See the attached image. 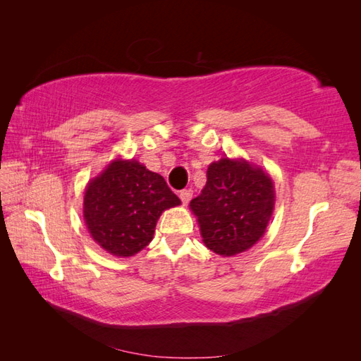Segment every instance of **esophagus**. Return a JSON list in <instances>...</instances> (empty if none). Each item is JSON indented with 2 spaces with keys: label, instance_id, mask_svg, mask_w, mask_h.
<instances>
[{
  "label": "esophagus",
  "instance_id": "1",
  "mask_svg": "<svg viewBox=\"0 0 361 361\" xmlns=\"http://www.w3.org/2000/svg\"><path fill=\"white\" fill-rule=\"evenodd\" d=\"M178 195H180V198H181L183 204H188L190 198H192V190H190V189H183Z\"/></svg>",
  "mask_w": 361,
  "mask_h": 361
}]
</instances>
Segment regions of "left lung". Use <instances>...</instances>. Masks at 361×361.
Listing matches in <instances>:
<instances>
[{"mask_svg": "<svg viewBox=\"0 0 361 361\" xmlns=\"http://www.w3.org/2000/svg\"><path fill=\"white\" fill-rule=\"evenodd\" d=\"M202 194L190 202L203 242L220 256L247 251L264 235L274 209L273 181L245 159L221 158L208 167Z\"/></svg>", "mask_w": 361, "mask_h": 361, "instance_id": "obj_1", "label": "left lung"}]
</instances>
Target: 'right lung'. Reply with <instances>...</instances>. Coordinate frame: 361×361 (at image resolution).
Instances as JSON below:
<instances>
[{
  "label": "right lung",
  "instance_id": "1",
  "mask_svg": "<svg viewBox=\"0 0 361 361\" xmlns=\"http://www.w3.org/2000/svg\"><path fill=\"white\" fill-rule=\"evenodd\" d=\"M180 203L159 173L136 159H114L88 183L83 219L91 237L105 251L128 257L152 242L163 211Z\"/></svg>",
  "mask_w": 361,
  "mask_h": 361
}]
</instances>
